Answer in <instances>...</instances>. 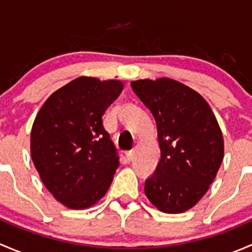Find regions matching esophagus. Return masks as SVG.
Returning <instances> with one entry per match:
<instances>
[{
    "instance_id": "34e87169",
    "label": "esophagus",
    "mask_w": 252,
    "mask_h": 252,
    "mask_svg": "<svg viewBox=\"0 0 252 252\" xmlns=\"http://www.w3.org/2000/svg\"><path fill=\"white\" fill-rule=\"evenodd\" d=\"M126 161L128 162H131L134 159V151H128L126 154Z\"/></svg>"
}]
</instances>
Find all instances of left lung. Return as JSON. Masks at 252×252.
<instances>
[{
	"instance_id": "1",
	"label": "left lung",
	"mask_w": 252,
	"mask_h": 252,
	"mask_svg": "<svg viewBox=\"0 0 252 252\" xmlns=\"http://www.w3.org/2000/svg\"><path fill=\"white\" fill-rule=\"evenodd\" d=\"M130 85L156 121L161 149L145 195L162 212H185L207 192L223 161L220 124L207 101L179 81L141 79Z\"/></svg>"
}]
</instances>
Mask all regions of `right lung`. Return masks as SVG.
<instances>
[{
	"instance_id": "add662e5",
	"label": "right lung",
	"mask_w": 252,
	"mask_h": 252,
	"mask_svg": "<svg viewBox=\"0 0 252 252\" xmlns=\"http://www.w3.org/2000/svg\"><path fill=\"white\" fill-rule=\"evenodd\" d=\"M123 90L121 80L79 77L56 90L36 114L30 152L40 178L72 210L97 204L119 161L102 117Z\"/></svg>"
}]
</instances>
